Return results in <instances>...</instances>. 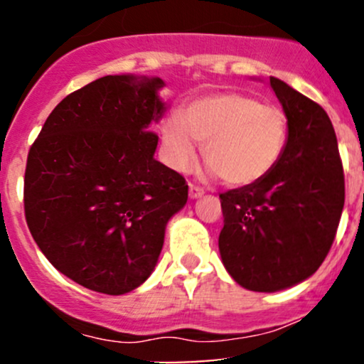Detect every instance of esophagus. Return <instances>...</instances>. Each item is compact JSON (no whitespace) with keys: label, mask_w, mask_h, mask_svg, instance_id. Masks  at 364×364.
<instances>
[{"label":"esophagus","mask_w":364,"mask_h":364,"mask_svg":"<svg viewBox=\"0 0 364 364\" xmlns=\"http://www.w3.org/2000/svg\"><path fill=\"white\" fill-rule=\"evenodd\" d=\"M188 188H190V198H198V196L203 195V188L196 186V185H188Z\"/></svg>","instance_id":"obj_1"}]
</instances>
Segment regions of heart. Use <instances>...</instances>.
Instances as JSON below:
<instances>
[{
  "label": "heart",
  "mask_w": 364,
  "mask_h": 364,
  "mask_svg": "<svg viewBox=\"0 0 364 364\" xmlns=\"http://www.w3.org/2000/svg\"><path fill=\"white\" fill-rule=\"evenodd\" d=\"M162 154L169 168L186 173L198 157L229 186H250L269 176L282 159L289 121L281 107L241 92H219L188 102L162 123Z\"/></svg>",
  "instance_id": "b5f03b06"
}]
</instances>
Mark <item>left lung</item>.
<instances>
[{"mask_svg":"<svg viewBox=\"0 0 364 364\" xmlns=\"http://www.w3.org/2000/svg\"><path fill=\"white\" fill-rule=\"evenodd\" d=\"M289 139L262 181L220 193L223 263L245 289L275 292L306 281L333 243L344 208V171L323 107L270 77Z\"/></svg>","mask_w":364,"mask_h":364,"instance_id":"1","label":"left lung"}]
</instances>
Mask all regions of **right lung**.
Segmentation results:
<instances>
[{"instance_id": "obj_1", "label": "right lung", "mask_w": 364, "mask_h": 364, "mask_svg": "<svg viewBox=\"0 0 364 364\" xmlns=\"http://www.w3.org/2000/svg\"><path fill=\"white\" fill-rule=\"evenodd\" d=\"M159 77L107 75L66 95L28 150L25 219L53 267L118 296L156 269L188 185L154 159L166 111Z\"/></svg>"}]
</instances>
